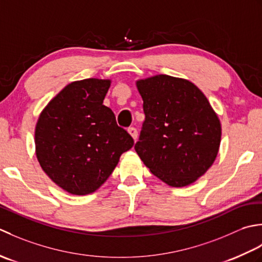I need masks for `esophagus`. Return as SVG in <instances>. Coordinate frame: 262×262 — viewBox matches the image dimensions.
Segmentation results:
<instances>
[{
    "instance_id": "esophagus-1",
    "label": "esophagus",
    "mask_w": 262,
    "mask_h": 262,
    "mask_svg": "<svg viewBox=\"0 0 262 262\" xmlns=\"http://www.w3.org/2000/svg\"><path fill=\"white\" fill-rule=\"evenodd\" d=\"M127 132H129L130 133V135H131V137L133 138V139H135V140H136V139H137V137H138V131H137V129H136V127H133V126H130L129 127V129H127Z\"/></svg>"
}]
</instances>
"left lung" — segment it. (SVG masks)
I'll use <instances>...</instances> for the list:
<instances>
[{
	"instance_id": "obj_1",
	"label": "left lung",
	"mask_w": 262,
	"mask_h": 262,
	"mask_svg": "<svg viewBox=\"0 0 262 262\" xmlns=\"http://www.w3.org/2000/svg\"><path fill=\"white\" fill-rule=\"evenodd\" d=\"M145 121L135 149L143 164L175 188L193 183L215 162L222 127L201 90L189 80L158 74L137 81Z\"/></svg>"
}]
</instances>
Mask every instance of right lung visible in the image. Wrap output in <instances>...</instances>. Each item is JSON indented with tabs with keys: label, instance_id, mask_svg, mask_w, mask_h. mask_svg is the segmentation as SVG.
<instances>
[{
	"label": "right lung",
	"instance_id": "1",
	"mask_svg": "<svg viewBox=\"0 0 262 262\" xmlns=\"http://www.w3.org/2000/svg\"><path fill=\"white\" fill-rule=\"evenodd\" d=\"M110 86L111 80L94 78L69 83L36 124V156L42 170L71 194L97 190L135 143L103 105Z\"/></svg>",
	"mask_w": 262,
	"mask_h": 262
}]
</instances>
